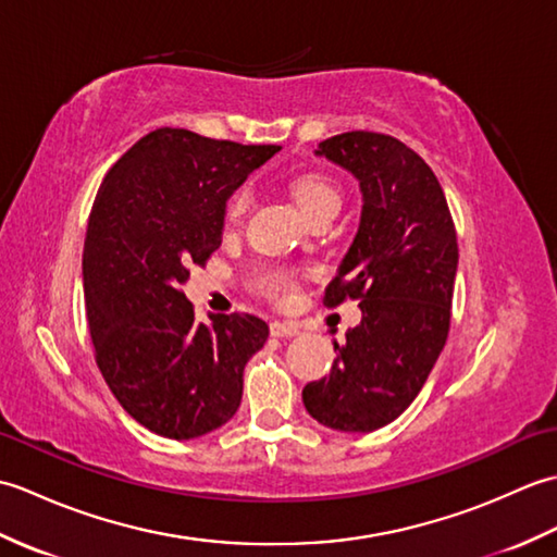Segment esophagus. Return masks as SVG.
Returning a JSON list of instances; mask_svg holds the SVG:
<instances>
[{
    "label": "esophagus",
    "instance_id": "obj_1",
    "mask_svg": "<svg viewBox=\"0 0 557 557\" xmlns=\"http://www.w3.org/2000/svg\"><path fill=\"white\" fill-rule=\"evenodd\" d=\"M270 333L275 337H297L301 333V327L292 321H275L270 323Z\"/></svg>",
    "mask_w": 557,
    "mask_h": 557
}]
</instances>
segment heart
<instances>
[{
	"instance_id": "b5f03b06",
	"label": "heart",
	"mask_w": 557,
	"mask_h": 557,
	"mask_svg": "<svg viewBox=\"0 0 557 557\" xmlns=\"http://www.w3.org/2000/svg\"><path fill=\"white\" fill-rule=\"evenodd\" d=\"M292 196H294V200H297V206L306 218L315 215V212L323 208L339 206V200H342L339 188L330 182L327 176L315 174V172L299 174L297 180L292 182ZM246 206H248V191L246 188H239V191L232 196L230 206H227V220L230 222L239 220L246 212ZM282 287H285V282H282L280 277H270V289L277 292Z\"/></svg>"
}]
</instances>
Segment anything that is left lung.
<instances>
[{
    "label": "left lung",
    "mask_w": 557,
    "mask_h": 557,
    "mask_svg": "<svg viewBox=\"0 0 557 557\" xmlns=\"http://www.w3.org/2000/svg\"><path fill=\"white\" fill-rule=\"evenodd\" d=\"M359 182L361 218L325 289V304L361 299L330 375L304 387L311 417L342 433H371L395 421L445 347L457 277V234L441 184L397 138L349 132L318 144Z\"/></svg>",
    "instance_id": "left-lung-1"
}]
</instances>
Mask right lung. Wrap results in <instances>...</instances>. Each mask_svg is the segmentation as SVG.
Listing matches in <instances>:
<instances>
[{"label": "right lung", "instance_id": "add662e5", "mask_svg": "<svg viewBox=\"0 0 557 557\" xmlns=\"http://www.w3.org/2000/svg\"><path fill=\"white\" fill-rule=\"evenodd\" d=\"M280 146L156 128L104 176L83 248L86 315L104 383L148 431L191 441L242 405L270 327L251 313L196 323L182 285L218 251L227 200Z\"/></svg>", "mask_w": 557, "mask_h": 557}]
</instances>
